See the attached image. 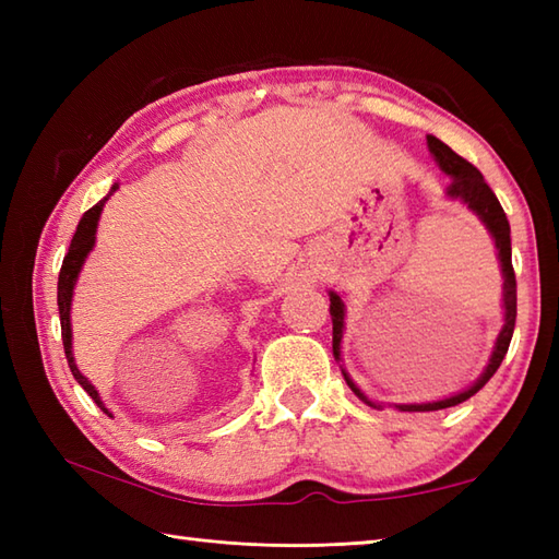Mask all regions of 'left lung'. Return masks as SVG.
I'll list each match as a JSON object with an SVG mask.
<instances>
[{
	"label": "left lung",
	"instance_id": "left-lung-1",
	"mask_svg": "<svg viewBox=\"0 0 559 559\" xmlns=\"http://www.w3.org/2000/svg\"><path fill=\"white\" fill-rule=\"evenodd\" d=\"M427 146H430L432 156L439 163V168H442L451 177L447 194L451 199H461L463 204H468V209L476 213V216L485 223V228H488L490 235L495 237V247H497V252H500V264H502V276H504V326L500 331V336H497L492 358L476 384L466 391H461V394H456V396H449V399L435 401V403H401V406H396L399 411H413V413L415 411L451 408V406H459V403L471 399L473 394H478V391L490 382V377L497 372V367L502 365L504 355L509 350V341H512V334H514V324H516V276H514V266H512V237H509V221H507V213H504L502 204L497 201L490 185L485 182V177L480 175L476 165H471L466 158H461L459 153L451 151L444 141H439L437 136H427ZM329 300H331V305H329L331 322H334V358L341 360L343 317H346V312H343V302L336 293H329ZM343 377H346L348 386L355 391V396H360L367 406L379 408L377 403H372L358 386L350 382L346 370H343Z\"/></svg>",
	"mask_w": 559,
	"mask_h": 559
}]
</instances>
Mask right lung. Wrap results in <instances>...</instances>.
Here are the masks:
<instances>
[{"label":"right lung","instance_id":"add662e5","mask_svg":"<svg viewBox=\"0 0 559 559\" xmlns=\"http://www.w3.org/2000/svg\"><path fill=\"white\" fill-rule=\"evenodd\" d=\"M117 185H112L110 194L115 192ZM110 194L105 197L103 201H98L96 206L88 209L83 213L79 225H76V233L71 237V245H69V252L62 261V269H59V281H57V305H59V324H62V343H64V355H67V362H69V370L74 374L76 382L83 386V391L98 403V408L110 415L112 413L105 408V403L100 401L96 386H93L86 377L79 372V367L74 362V355H71V324H69V310H71V293H74V283L79 278V271L83 266V261H86L88 252L93 249V242H96V228H98V218H100V211L105 206V201L110 199Z\"/></svg>","mask_w":559,"mask_h":559}]
</instances>
